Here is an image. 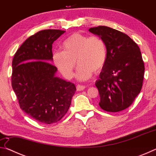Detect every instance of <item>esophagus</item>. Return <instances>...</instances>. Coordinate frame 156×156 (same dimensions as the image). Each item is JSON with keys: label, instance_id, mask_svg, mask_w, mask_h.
<instances>
[{"label": "esophagus", "instance_id": "1", "mask_svg": "<svg viewBox=\"0 0 156 156\" xmlns=\"http://www.w3.org/2000/svg\"><path fill=\"white\" fill-rule=\"evenodd\" d=\"M84 89H85V86H84V85L78 84V85L76 86V89H77V91H83Z\"/></svg>", "mask_w": 156, "mask_h": 156}]
</instances>
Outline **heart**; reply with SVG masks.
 Wrapping results in <instances>:
<instances>
[{
    "mask_svg": "<svg viewBox=\"0 0 156 156\" xmlns=\"http://www.w3.org/2000/svg\"><path fill=\"white\" fill-rule=\"evenodd\" d=\"M62 51L53 53V60L65 78L73 77L76 61L78 65L76 77L79 80L90 78L93 72H100L107 60V47L97 36L74 33L63 42Z\"/></svg>",
    "mask_w": 156,
    "mask_h": 156,
    "instance_id": "obj_1",
    "label": "heart"
}]
</instances>
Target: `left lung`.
<instances>
[{"instance_id": "obj_1", "label": "left lung", "mask_w": 156, "mask_h": 156, "mask_svg": "<svg viewBox=\"0 0 156 156\" xmlns=\"http://www.w3.org/2000/svg\"><path fill=\"white\" fill-rule=\"evenodd\" d=\"M104 41L107 60L96 82L100 107L108 112H118L133 103L141 91L144 65L139 47L126 34L114 29L98 26L89 30Z\"/></svg>"}]
</instances>
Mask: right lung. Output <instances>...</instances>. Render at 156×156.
Masks as SVG:
<instances>
[{
    "mask_svg": "<svg viewBox=\"0 0 156 156\" xmlns=\"http://www.w3.org/2000/svg\"><path fill=\"white\" fill-rule=\"evenodd\" d=\"M65 31L45 30L26 40L12 60V85L20 109L39 122H57L65 115L75 84L56 77L52 44Z\"/></svg>",
    "mask_w": 156,
    "mask_h": 156,
    "instance_id": "add662e5",
    "label": "right lung"
}]
</instances>
